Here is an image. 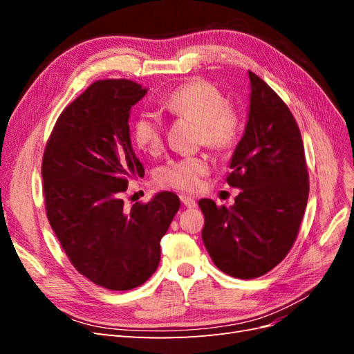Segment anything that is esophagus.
Returning a JSON list of instances; mask_svg holds the SVG:
<instances>
[{"label":"esophagus","mask_w":354,"mask_h":354,"mask_svg":"<svg viewBox=\"0 0 354 354\" xmlns=\"http://www.w3.org/2000/svg\"><path fill=\"white\" fill-rule=\"evenodd\" d=\"M180 199H181V202H183V205L186 208H195L196 207V201L192 198V196H189V195H181Z\"/></svg>","instance_id":"esophagus-1"}]
</instances>
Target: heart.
<instances>
[{
	"mask_svg": "<svg viewBox=\"0 0 354 354\" xmlns=\"http://www.w3.org/2000/svg\"><path fill=\"white\" fill-rule=\"evenodd\" d=\"M176 116L199 124V138L214 151H224L234 145L239 133V118L221 91L207 81L180 85L160 103ZM131 140L138 151L156 153L162 147V122L152 112L138 115L131 127ZM209 165L201 156H185L168 160L156 173L160 186L178 190H195Z\"/></svg>",
	"mask_w": 354,
	"mask_h": 354,
	"instance_id": "heart-1",
	"label": "heart"
}]
</instances>
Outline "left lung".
Here are the masks:
<instances>
[{
	"mask_svg": "<svg viewBox=\"0 0 354 354\" xmlns=\"http://www.w3.org/2000/svg\"><path fill=\"white\" fill-rule=\"evenodd\" d=\"M250 113L230 159L227 183L241 189L230 208L201 199L203 245L221 272L254 279L279 264L297 239L308 199L303 138L291 111L248 71Z\"/></svg>",
	"mask_w": 354,
	"mask_h": 354,
	"instance_id": "left-lung-1",
	"label": "left lung"
}]
</instances>
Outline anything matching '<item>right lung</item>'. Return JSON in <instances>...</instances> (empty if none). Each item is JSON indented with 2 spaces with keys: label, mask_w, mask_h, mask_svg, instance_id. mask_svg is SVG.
<instances>
[{
  "label": "right lung",
  "mask_w": 354,
  "mask_h": 354,
  "mask_svg": "<svg viewBox=\"0 0 354 354\" xmlns=\"http://www.w3.org/2000/svg\"><path fill=\"white\" fill-rule=\"evenodd\" d=\"M147 88L100 80L66 106L42 156L51 229L72 266L93 283L128 291L145 283L160 260V239L180 208L173 192L124 208L128 180L143 177L128 118Z\"/></svg>",
  "instance_id": "add662e5"
}]
</instances>
